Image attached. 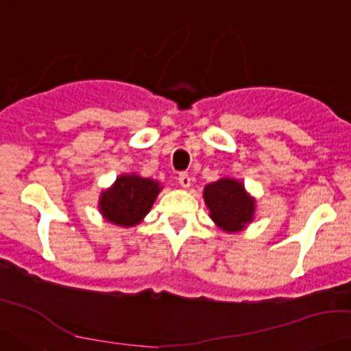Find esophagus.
I'll return each mask as SVG.
<instances>
[{"label": "esophagus", "mask_w": 351, "mask_h": 351, "mask_svg": "<svg viewBox=\"0 0 351 351\" xmlns=\"http://www.w3.org/2000/svg\"><path fill=\"white\" fill-rule=\"evenodd\" d=\"M178 181H180V184H181V186H183V188H189V186H191V176H189L186 171L180 173V175H178Z\"/></svg>", "instance_id": "1"}]
</instances>
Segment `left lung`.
Returning <instances> with one entry per match:
<instances>
[{
    "label": "left lung",
    "instance_id": "obj_1",
    "mask_svg": "<svg viewBox=\"0 0 351 351\" xmlns=\"http://www.w3.org/2000/svg\"><path fill=\"white\" fill-rule=\"evenodd\" d=\"M204 201L210 219L227 232H239L253 221L255 199L234 178H221L204 188Z\"/></svg>",
    "mask_w": 351,
    "mask_h": 351
}]
</instances>
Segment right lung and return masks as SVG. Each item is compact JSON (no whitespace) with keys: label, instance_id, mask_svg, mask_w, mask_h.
Wrapping results in <instances>:
<instances>
[{"label":"right lung","instance_id":"add662e5","mask_svg":"<svg viewBox=\"0 0 351 351\" xmlns=\"http://www.w3.org/2000/svg\"><path fill=\"white\" fill-rule=\"evenodd\" d=\"M160 191L158 181L135 173L121 175L111 188L101 193L99 213L116 226L134 227L149 214Z\"/></svg>","mask_w":351,"mask_h":351}]
</instances>
